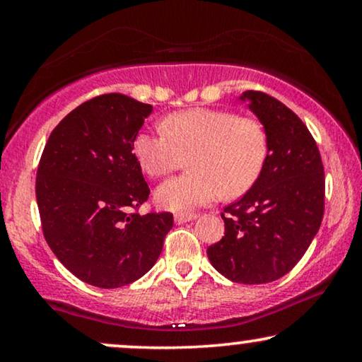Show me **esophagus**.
<instances>
[{
	"label": "esophagus",
	"mask_w": 362,
	"mask_h": 362,
	"mask_svg": "<svg viewBox=\"0 0 362 362\" xmlns=\"http://www.w3.org/2000/svg\"><path fill=\"white\" fill-rule=\"evenodd\" d=\"M194 219H196V214H192V212H177L175 216L176 224H185V222H191Z\"/></svg>",
	"instance_id": "esophagus-1"
}]
</instances>
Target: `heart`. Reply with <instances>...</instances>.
I'll return each instance as SVG.
<instances>
[{
	"label": "heart",
	"mask_w": 362,
	"mask_h": 362,
	"mask_svg": "<svg viewBox=\"0 0 362 362\" xmlns=\"http://www.w3.org/2000/svg\"><path fill=\"white\" fill-rule=\"evenodd\" d=\"M133 153L151 177L171 175L191 156V173L156 189L158 204L180 211L209 204L222 194H245L264 170L267 135L254 118L229 110L191 108L168 115L161 130L138 133Z\"/></svg>",
	"instance_id": "heart-1"
}]
</instances>
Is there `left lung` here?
<instances>
[{
    "label": "left lung",
    "instance_id": "obj_1",
    "mask_svg": "<svg viewBox=\"0 0 362 362\" xmlns=\"http://www.w3.org/2000/svg\"><path fill=\"white\" fill-rule=\"evenodd\" d=\"M240 100L264 125L269 151L255 185L224 207V237L207 257L226 279L259 285L288 274L315 239L325 212V170L296 113L264 92L247 90Z\"/></svg>",
    "mask_w": 362,
    "mask_h": 362
}]
</instances>
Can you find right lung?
Masks as SVG:
<instances>
[{"mask_svg":"<svg viewBox=\"0 0 362 362\" xmlns=\"http://www.w3.org/2000/svg\"><path fill=\"white\" fill-rule=\"evenodd\" d=\"M153 107L122 93L83 102L44 146L36 199L54 255L77 279L118 288L156 264L171 212H136L150 196L133 140Z\"/></svg>","mask_w":362,"mask_h":362,"instance_id":"obj_1","label":"right lung"}]
</instances>
